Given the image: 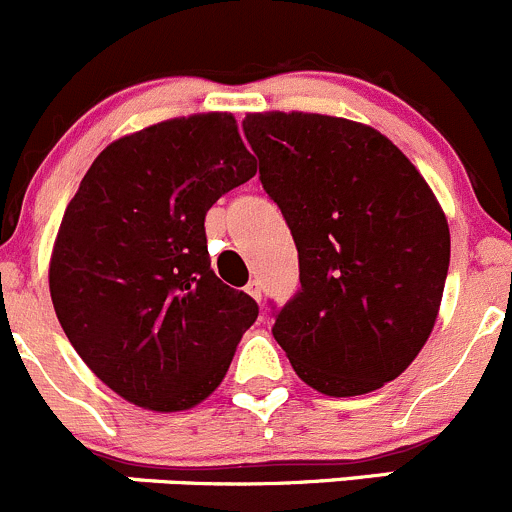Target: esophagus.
Wrapping results in <instances>:
<instances>
[{
  "instance_id": "obj_1",
  "label": "esophagus",
  "mask_w": 512,
  "mask_h": 512,
  "mask_svg": "<svg viewBox=\"0 0 512 512\" xmlns=\"http://www.w3.org/2000/svg\"><path fill=\"white\" fill-rule=\"evenodd\" d=\"M246 293H249V296L254 298V301H261V283L249 281V283H246Z\"/></svg>"
}]
</instances>
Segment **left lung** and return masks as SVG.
Returning <instances> with one entry per match:
<instances>
[{
	"label": "left lung",
	"instance_id": "8db88e82",
	"mask_svg": "<svg viewBox=\"0 0 512 512\" xmlns=\"http://www.w3.org/2000/svg\"><path fill=\"white\" fill-rule=\"evenodd\" d=\"M244 134L301 268L273 338L323 396L376 391L416 361L438 318L450 263L438 199L373 126L261 111L246 114Z\"/></svg>",
	"mask_w": 512,
	"mask_h": 512
}]
</instances>
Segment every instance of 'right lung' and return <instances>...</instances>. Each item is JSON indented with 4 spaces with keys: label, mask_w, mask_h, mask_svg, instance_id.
Masks as SVG:
<instances>
[{
    "label": "right lung",
    "mask_w": 512,
    "mask_h": 512,
    "mask_svg": "<svg viewBox=\"0 0 512 512\" xmlns=\"http://www.w3.org/2000/svg\"><path fill=\"white\" fill-rule=\"evenodd\" d=\"M256 174L226 111L111 141L69 201L49 261L74 351L134 406L176 413L219 388L258 306L221 283L206 211Z\"/></svg>",
    "instance_id": "obj_1"
}]
</instances>
